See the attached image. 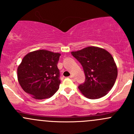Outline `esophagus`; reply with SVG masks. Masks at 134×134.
Listing matches in <instances>:
<instances>
[{
	"instance_id": "34e87169",
	"label": "esophagus",
	"mask_w": 134,
	"mask_h": 134,
	"mask_svg": "<svg viewBox=\"0 0 134 134\" xmlns=\"http://www.w3.org/2000/svg\"><path fill=\"white\" fill-rule=\"evenodd\" d=\"M70 78H71V79L72 80V81H74V82H75V77H74L73 75H71V76H70Z\"/></svg>"
}]
</instances>
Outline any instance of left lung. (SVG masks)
<instances>
[{
	"mask_svg": "<svg viewBox=\"0 0 134 134\" xmlns=\"http://www.w3.org/2000/svg\"><path fill=\"white\" fill-rule=\"evenodd\" d=\"M71 54L82 65L86 80L78 86L90 99L104 97L111 90L117 76V68L111 55L103 48L88 47Z\"/></svg>",
	"mask_w": 134,
	"mask_h": 134,
	"instance_id": "8db88e82",
	"label": "left lung"
}]
</instances>
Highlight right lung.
I'll use <instances>...</instances> for the list:
<instances>
[{
  "mask_svg": "<svg viewBox=\"0 0 134 134\" xmlns=\"http://www.w3.org/2000/svg\"><path fill=\"white\" fill-rule=\"evenodd\" d=\"M60 56L45 50L27 54L17 69V78L23 90L36 99L54 95L61 83L57 66Z\"/></svg>",
  "mask_w": 134,
  "mask_h": 134,
  "instance_id": "obj_1",
  "label": "right lung"
}]
</instances>
